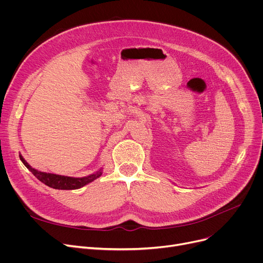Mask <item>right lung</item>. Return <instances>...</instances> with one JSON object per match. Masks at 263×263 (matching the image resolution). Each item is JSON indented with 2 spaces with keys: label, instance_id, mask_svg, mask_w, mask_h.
Listing matches in <instances>:
<instances>
[{
  "label": "right lung",
  "instance_id": "add662e5",
  "mask_svg": "<svg viewBox=\"0 0 263 263\" xmlns=\"http://www.w3.org/2000/svg\"><path fill=\"white\" fill-rule=\"evenodd\" d=\"M20 160L22 161V163L25 165V166L32 172V174L38 179L39 181H41L50 187L57 189V190H77V189H80L82 186L86 185L87 183L93 181L95 179L99 178L102 175V171L100 170L90 176L83 177V178H72V177L60 176V175L38 172V171L32 168L21 156H20Z\"/></svg>",
  "mask_w": 263,
  "mask_h": 263
}]
</instances>
